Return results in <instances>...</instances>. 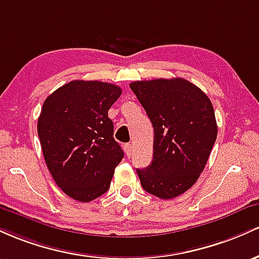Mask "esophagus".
Segmentation results:
<instances>
[{
  "label": "esophagus",
  "mask_w": 259,
  "mask_h": 259,
  "mask_svg": "<svg viewBox=\"0 0 259 259\" xmlns=\"http://www.w3.org/2000/svg\"><path fill=\"white\" fill-rule=\"evenodd\" d=\"M123 149H124V153H126V155L128 156H132V154H133V147H132V144L131 143H127V144H124L123 145Z\"/></svg>",
  "instance_id": "obj_1"
}]
</instances>
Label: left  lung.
I'll list each match as a JSON object with an SVG mask.
<instances>
[{
	"label": "left lung",
	"instance_id": "obj_1",
	"mask_svg": "<svg viewBox=\"0 0 259 259\" xmlns=\"http://www.w3.org/2000/svg\"><path fill=\"white\" fill-rule=\"evenodd\" d=\"M130 87L154 128L153 161L137 168L142 187L161 199L175 198L196 184L215 143L211 101L184 78L138 80Z\"/></svg>",
	"mask_w": 259,
	"mask_h": 259
}]
</instances>
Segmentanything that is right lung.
I'll use <instances>...</instances> for the list:
<instances>
[{
  "instance_id": "obj_1",
  "label": "right lung",
  "mask_w": 259,
  "mask_h": 259,
  "mask_svg": "<svg viewBox=\"0 0 259 259\" xmlns=\"http://www.w3.org/2000/svg\"><path fill=\"white\" fill-rule=\"evenodd\" d=\"M121 88L99 80H72L46 98L37 135L55 182L79 202L109 190L123 150L114 139L107 112Z\"/></svg>"
}]
</instances>
